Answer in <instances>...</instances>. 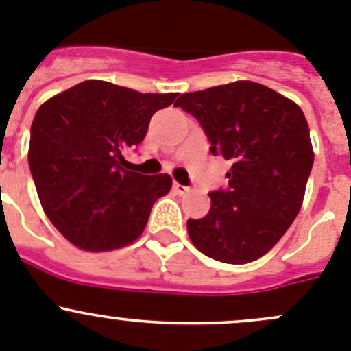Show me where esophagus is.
<instances>
[{
  "mask_svg": "<svg viewBox=\"0 0 351 351\" xmlns=\"http://www.w3.org/2000/svg\"><path fill=\"white\" fill-rule=\"evenodd\" d=\"M172 188H173V191H176V195H186V193H189V188L179 184V182H173Z\"/></svg>",
  "mask_w": 351,
  "mask_h": 351,
  "instance_id": "1",
  "label": "esophagus"
}]
</instances>
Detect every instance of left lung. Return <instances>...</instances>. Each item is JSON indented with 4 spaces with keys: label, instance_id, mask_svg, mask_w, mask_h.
<instances>
[{
    "label": "left lung",
    "instance_id": "obj_1",
    "mask_svg": "<svg viewBox=\"0 0 351 351\" xmlns=\"http://www.w3.org/2000/svg\"><path fill=\"white\" fill-rule=\"evenodd\" d=\"M173 105L198 120L212 155L232 163L228 189L210 193V212L188 220L193 245L223 263L260 258L302 208L313 165L302 108L252 81L186 93Z\"/></svg>",
    "mask_w": 351,
    "mask_h": 351
}]
</instances>
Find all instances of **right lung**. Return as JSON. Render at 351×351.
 <instances>
[{
    "instance_id": "obj_1",
    "label": "right lung",
    "mask_w": 351,
    "mask_h": 351,
    "mask_svg": "<svg viewBox=\"0 0 351 351\" xmlns=\"http://www.w3.org/2000/svg\"><path fill=\"white\" fill-rule=\"evenodd\" d=\"M178 93L152 95L105 81H84L43 103L29 143V167L41 205L72 245L110 252L131 245L153 203L170 191L167 173L122 169L149 120Z\"/></svg>"
}]
</instances>
